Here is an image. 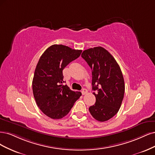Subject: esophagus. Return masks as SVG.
I'll list each match as a JSON object with an SVG mask.
<instances>
[{"mask_svg":"<svg viewBox=\"0 0 155 155\" xmlns=\"http://www.w3.org/2000/svg\"><path fill=\"white\" fill-rule=\"evenodd\" d=\"M81 92H82V94H83V95H84V94H86L87 93V90L86 89H83Z\"/></svg>","mask_w":155,"mask_h":155,"instance_id":"esophagus-1","label":"esophagus"}]
</instances>
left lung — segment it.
<instances>
[{"mask_svg":"<svg viewBox=\"0 0 155 155\" xmlns=\"http://www.w3.org/2000/svg\"><path fill=\"white\" fill-rule=\"evenodd\" d=\"M82 57L92 70V89L96 102L89 107L92 117L105 122L118 113L124 98L125 84L120 68L116 60L102 47L89 48Z\"/></svg>","mask_w":155,"mask_h":155,"instance_id":"left-lung-1","label":"left lung"}]
</instances>
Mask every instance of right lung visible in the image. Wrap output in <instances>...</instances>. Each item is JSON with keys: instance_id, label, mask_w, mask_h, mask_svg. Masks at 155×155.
I'll list each match as a JSON object with an SVG mask.
<instances>
[{"instance_id": "obj_1", "label": "right lung", "mask_w": 155, "mask_h": 155, "mask_svg": "<svg viewBox=\"0 0 155 155\" xmlns=\"http://www.w3.org/2000/svg\"><path fill=\"white\" fill-rule=\"evenodd\" d=\"M82 50L54 44L42 54L35 70L33 93L39 109L48 117L61 119L70 111L82 95L64 85L62 71L81 55Z\"/></svg>"}]
</instances>
